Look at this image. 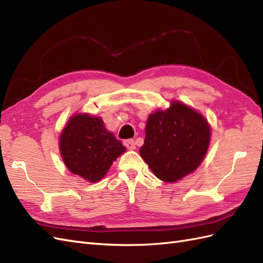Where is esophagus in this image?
<instances>
[{
  "label": "esophagus",
  "instance_id": "1",
  "mask_svg": "<svg viewBox=\"0 0 263 263\" xmlns=\"http://www.w3.org/2000/svg\"><path fill=\"white\" fill-rule=\"evenodd\" d=\"M124 145L126 148L130 149V151H133V149L136 148V144H135V140L134 139H127V140H124Z\"/></svg>",
  "mask_w": 263,
  "mask_h": 263
}]
</instances>
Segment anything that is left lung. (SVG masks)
<instances>
[{"instance_id":"8db88e82","label":"left lung","mask_w":263,"mask_h":263,"mask_svg":"<svg viewBox=\"0 0 263 263\" xmlns=\"http://www.w3.org/2000/svg\"><path fill=\"white\" fill-rule=\"evenodd\" d=\"M140 156L162 181L175 182L194 173L210 143L205 118L180 102L148 116Z\"/></svg>"}]
</instances>
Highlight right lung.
Listing matches in <instances>:
<instances>
[{
    "mask_svg": "<svg viewBox=\"0 0 263 263\" xmlns=\"http://www.w3.org/2000/svg\"><path fill=\"white\" fill-rule=\"evenodd\" d=\"M60 151L70 173L97 182L126 148L106 129L101 117L77 114L70 117L62 130Z\"/></svg>",
    "mask_w": 263,
    "mask_h": 263,
    "instance_id": "1",
    "label": "right lung"
}]
</instances>
